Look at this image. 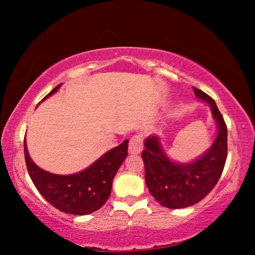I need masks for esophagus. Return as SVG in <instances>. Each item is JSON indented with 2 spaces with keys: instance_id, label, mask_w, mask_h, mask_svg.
Masks as SVG:
<instances>
[{
  "instance_id": "1",
  "label": "esophagus",
  "mask_w": 255,
  "mask_h": 255,
  "mask_svg": "<svg viewBox=\"0 0 255 255\" xmlns=\"http://www.w3.org/2000/svg\"><path fill=\"white\" fill-rule=\"evenodd\" d=\"M143 150V140H141V137L139 135L132 136L129 140V146H128V152L129 154L137 155L141 153Z\"/></svg>"
}]
</instances>
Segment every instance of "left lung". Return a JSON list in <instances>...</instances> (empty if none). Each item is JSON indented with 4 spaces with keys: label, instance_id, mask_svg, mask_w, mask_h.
Listing matches in <instances>:
<instances>
[{
    "label": "left lung",
    "instance_id": "obj_1",
    "mask_svg": "<svg viewBox=\"0 0 255 255\" xmlns=\"http://www.w3.org/2000/svg\"><path fill=\"white\" fill-rule=\"evenodd\" d=\"M193 92L198 100L210 107L216 123L210 147L192 161L178 162L165 152L161 137L150 135L146 137L141 154L150 195L171 209L185 208L204 199L218 182L227 157V127L216 102L200 90L193 88Z\"/></svg>",
    "mask_w": 255,
    "mask_h": 255
}]
</instances>
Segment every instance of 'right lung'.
<instances>
[{
    "label": "right lung",
    "mask_w": 255,
    "mask_h": 255,
    "mask_svg": "<svg viewBox=\"0 0 255 255\" xmlns=\"http://www.w3.org/2000/svg\"><path fill=\"white\" fill-rule=\"evenodd\" d=\"M62 84L56 86L42 99L53 96ZM128 139L108 150L91 165L73 174H55L42 170L30 157L24 138V158L28 173L40 195L63 213L88 215L106 204L110 197L112 181L127 157Z\"/></svg>",
    "instance_id": "1"
}]
</instances>
